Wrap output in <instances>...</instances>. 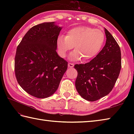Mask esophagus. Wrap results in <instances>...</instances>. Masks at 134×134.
Segmentation results:
<instances>
[{
	"label": "esophagus",
	"mask_w": 134,
	"mask_h": 134,
	"mask_svg": "<svg viewBox=\"0 0 134 134\" xmlns=\"http://www.w3.org/2000/svg\"><path fill=\"white\" fill-rule=\"evenodd\" d=\"M68 65H69V67L70 68H72L74 67V64L71 63H69V64H68Z\"/></svg>",
	"instance_id": "34e87169"
}]
</instances>
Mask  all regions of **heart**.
<instances>
[{
	"label": "heart",
	"instance_id": "obj_1",
	"mask_svg": "<svg viewBox=\"0 0 134 134\" xmlns=\"http://www.w3.org/2000/svg\"><path fill=\"white\" fill-rule=\"evenodd\" d=\"M105 35L102 31L94 28L82 26L72 28L66 36H59L57 47L60 55L65 57L74 45V51L71 59L75 60L89 62L98 55L104 46Z\"/></svg>",
	"mask_w": 134,
	"mask_h": 134
}]
</instances>
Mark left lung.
I'll use <instances>...</instances> for the list:
<instances>
[{"instance_id": "8db88e82", "label": "left lung", "mask_w": 134, "mask_h": 134, "mask_svg": "<svg viewBox=\"0 0 134 134\" xmlns=\"http://www.w3.org/2000/svg\"><path fill=\"white\" fill-rule=\"evenodd\" d=\"M107 41L94 58L85 64H75L78 75L75 87L82 98L95 101L108 95L114 87L121 67L120 48L105 29Z\"/></svg>"}]
</instances>
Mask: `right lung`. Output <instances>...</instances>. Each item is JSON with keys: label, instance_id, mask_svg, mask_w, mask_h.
<instances>
[{"label": "right lung", "instance_id": "1", "mask_svg": "<svg viewBox=\"0 0 134 134\" xmlns=\"http://www.w3.org/2000/svg\"><path fill=\"white\" fill-rule=\"evenodd\" d=\"M61 29L54 22L35 25L17 47L14 63L16 81L25 92L35 97L52 95L67 69L68 62L56 51Z\"/></svg>", "mask_w": 134, "mask_h": 134}]
</instances>
